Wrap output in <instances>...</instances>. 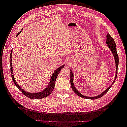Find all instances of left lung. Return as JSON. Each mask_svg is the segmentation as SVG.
<instances>
[{
    "label": "left lung",
    "mask_w": 127,
    "mask_h": 127,
    "mask_svg": "<svg viewBox=\"0 0 127 127\" xmlns=\"http://www.w3.org/2000/svg\"><path fill=\"white\" fill-rule=\"evenodd\" d=\"M106 43L107 44V46L108 47L110 50L112 52L113 56L114 57V58L115 60V64H116V76L114 77V81L113 83L111 84V85L109 87H107L106 89L101 94H99V95L95 96H87L86 95H84L83 94H82L80 92L78 91V90L75 87L74 84V74H73L72 71L70 69V84H71V87L72 88V89L74 91L76 94L77 95L79 96L83 97L84 98H87V99H95L98 98H100L102 96L106 94L108 91L110 90V88L113 85L114 83L115 82L117 78V74H118V64H119V57L118 55V53L117 52V49H116V43L113 40V38L111 36V35L109 33H107V35H106Z\"/></svg>",
    "instance_id": "left-lung-1"
}]
</instances>
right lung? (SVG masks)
<instances>
[{
    "label": "right lung",
    "mask_w": 127,
    "mask_h": 127,
    "mask_svg": "<svg viewBox=\"0 0 127 127\" xmlns=\"http://www.w3.org/2000/svg\"><path fill=\"white\" fill-rule=\"evenodd\" d=\"M23 30V29L20 32H18L17 35L16 37L19 35V34H20ZM12 52H13V50H11L10 54V59H9V63L10 64V71H11V77H12V79L14 83H15V85L17 86V87L18 88L19 90H20V91L22 92V93L25 96H27L28 97L31 98V99H41L42 98L46 97L48 96L52 92L53 90V88L55 87V83H56V80L57 79V77H58V75L59 73L60 72V71L64 67V65H62V66L59 67V68H58L56 69V70L54 71V72H53V74L51 77L50 79V81L48 84V85L45 88V89H44L43 91H42L41 92H35V93H30V92H27L25 90H24L23 88L18 85L17 84L16 80H15L14 78V76L13 75V66H12V63H11V58H12Z\"/></svg>",
    "instance_id": "right-lung-1"
}]
</instances>
